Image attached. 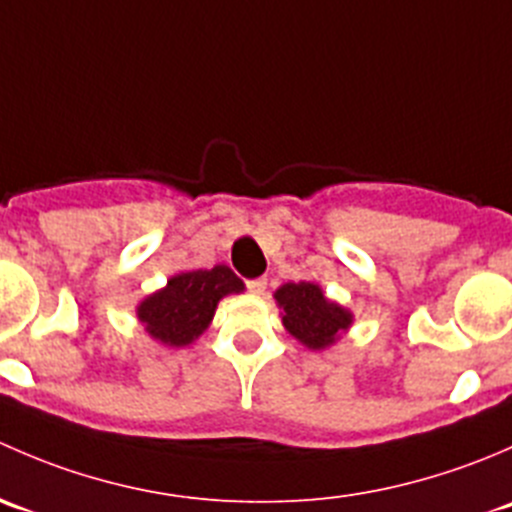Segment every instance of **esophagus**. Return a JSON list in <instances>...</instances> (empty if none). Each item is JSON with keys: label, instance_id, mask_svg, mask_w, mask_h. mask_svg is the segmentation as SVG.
I'll return each instance as SVG.
<instances>
[{"label": "esophagus", "instance_id": "esophagus-1", "mask_svg": "<svg viewBox=\"0 0 512 512\" xmlns=\"http://www.w3.org/2000/svg\"><path fill=\"white\" fill-rule=\"evenodd\" d=\"M247 289H250L252 294H257V297H260V294H265L267 280H265V277H257V280H250V282H247Z\"/></svg>", "mask_w": 512, "mask_h": 512}]
</instances>
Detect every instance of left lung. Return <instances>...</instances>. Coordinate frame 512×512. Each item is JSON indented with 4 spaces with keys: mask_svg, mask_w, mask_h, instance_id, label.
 Instances as JSON below:
<instances>
[{
    "mask_svg": "<svg viewBox=\"0 0 512 512\" xmlns=\"http://www.w3.org/2000/svg\"><path fill=\"white\" fill-rule=\"evenodd\" d=\"M272 297L280 307L282 327L312 352L334 347L354 324L352 309L329 299L317 282H287Z\"/></svg>",
    "mask_w": 512,
    "mask_h": 512,
    "instance_id": "obj_1",
    "label": "left lung"
}]
</instances>
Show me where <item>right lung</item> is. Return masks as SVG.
Listing matches in <instances>:
<instances>
[{"label":"right lung","instance_id":"add662e5","mask_svg":"<svg viewBox=\"0 0 512 512\" xmlns=\"http://www.w3.org/2000/svg\"><path fill=\"white\" fill-rule=\"evenodd\" d=\"M245 282L227 265L213 270H185L136 304V319L160 347L183 349L203 337L220 299L242 294Z\"/></svg>","mask_w":512,"mask_h":512}]
</instances>
